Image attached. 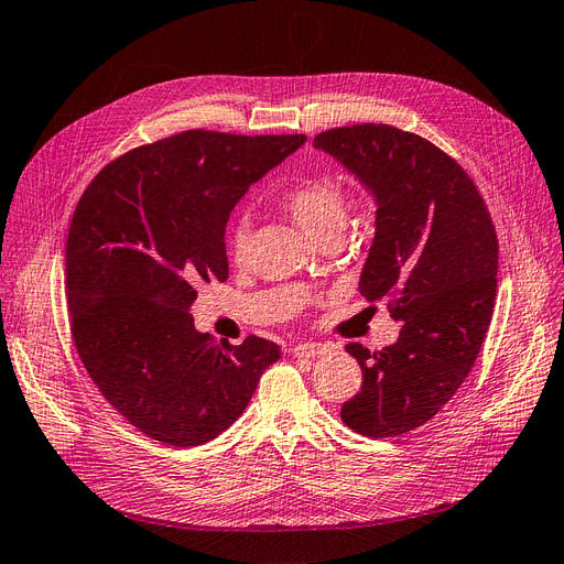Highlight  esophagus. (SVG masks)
<instances>
[{
	"label": "esophagus",
	"mask_w": 564,
	"mask_h": 564,
	"mask_svg": "<svg viewBox=\"0 0 564 564\" xmlns=\"http://www.w3.org/2000/svg\"><path fill=\"white\" fill-rule=\"evenodd\" d=\"M291 354L299 358H319V356L328 354V347L319 345V343H303V345L291 347Z\"/></svg>",
	"instance_id": "obj_1"
}]
</instances>
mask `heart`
Returning a JSON list of instances; mask_svg holds the SVG:
<instances>
[{"mask_svg": "<svg viewBox=\"0 0 564 564\" xmlns=\"http://www.w3.org/2000/svg\"><path fill=\"white\" fill-rule=\"evenodd\" d=\"M280 206L294 217L301 227L319 242L324 238L337 236L345 227L349 215V198L345 189L328 177H303L289 185L280 196ZM247 240H250V229L247 221L238 219L229 227L227 242L229 254L234 259H242L247 250Z\"/></svg>", "mask_w": 564, "mask_h": 564, "instance_id": "1", "label": "heart"}]
</instances>
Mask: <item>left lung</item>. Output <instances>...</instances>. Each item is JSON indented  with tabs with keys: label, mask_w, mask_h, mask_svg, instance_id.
Returning a JSON list of instances; mask_svg holds the SVG:
<instances>
[{
	"label": "left lung",
	"mask_w": 564,
	"mask_h": 564,
	"mask_svg": "<svg viewBox=\"0 0 564 564\" xmlns=\"http://www.w3.org/2000/svg\"><path fill=\"white\" fill-rule=\"evenodd\" d=\"M312 143L375 194L377 229L358 289L370 303L389 301L402 322L381 351L347 345L364 387L340 416L366 437L404 435L431 421L475 366L498 291V236L471 177L419 133L366 122Z\"/></svg>",
	"instance_id": "left-lung-1"
}]
</instances>
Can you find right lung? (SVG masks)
<instances>
[{"label": "right lung", "instance_id": "right-lung-1", "mask_svg": "<svg viewBox=\"0 0 564 564\" xmlns=\"http://www.w3.org/2000/svg\"><path fill=\"white\" fill-rule=\"evenodd\" d=\"M305 139L189 129L120 154L83 192L66 238L72 337L99 393L143 435L217 437L280 358L257 335L217 345L189 307L198 282L229 278L224 231L240 196Z\"/></svg>", "mask_w": 564, "mask_h": 564}]
</instances>
